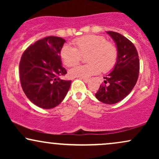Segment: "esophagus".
<instances>
[{
  "label": "esophagus",
  "mask_w": 159,
  "mask_h": 159,
  "mask_svg": "<svg viewBox=\"0 0 159 159\" xmlns=\"http://www.w3.org/2000/svg\"><path fill=\"white\" fill-rule=\"evenodd\" d=\"M81 79L83 80L84 82H85V83H88V82L90 81H89L88 78H81Z\"/></svg>",
  "instance_id": "esophagus-1"
}]
</instances>
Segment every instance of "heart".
I'll list each match as a JSON object with an SVG mask.
<instances>
[{
	"label": "heart",
	"mask_w": 159,
	"mask_h": 159,
	"mask_svg": "<svg viewBox=\"0 0 159 159\" xmlns=\"http://www.w3.org/2000/svg\"><path fill=\"white\" fill-rule=\"evenodd\" d=\"M75 47L66 45L61 49V56L66 66H72L81 61L82 56H87L88 64L78 65L69 71L73 78H88L107 72L114 66L118 57L116 45L107 42L106 38L98 35H86L74 41Z\"/></svg>",
	"instance_id": "1"
}]
</instances>
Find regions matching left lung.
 <instances>
[{
  "label": "left lung",
  "instance_id": "8db88e82",
  "mask_svg": "<svg viewBox=\"0 0 159 159\" xmlns=\"http://www.w3.org/2000/svg\"><path fill=\"white\" fill-rule=\"evenodd\" d=\"M116 45L118 57L112 72L104 77V83L95 96L98 101L113 105L123 100L135 86L140 62L134 44L119 33L107 31Z\"/></svg>",
  "mask_w": 159,
  "mask_h": 159
}]
</instances>
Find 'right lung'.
<instances>
[{
    "label": "right lung",
    "instance_id": "right-lung-1",
    "mask_svg": "<svg viewBox=\"0 0 159 159\" xmlns=\"http://www.w3.org/2000/svg\"><path fill=\"white\" fill-rule=\"evenodd\" d=\"M65 43L63 38L47 36L29 46L21 56L19 74L22 90L32 103L42 108L57 106L72 83L59 78L67 73L61 57Z\"/></svg>",
    "mask_w": 159,
    "mask_h": 159
}]
</instances>
